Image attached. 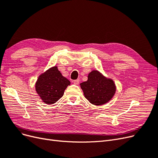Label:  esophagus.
I'll return each mask as SVG.
<instances>
[{"label": "esophagus", "instance_id": "1", "mask_svg": "<svg viewBox=\"0 0 158 158\" xmlns=\"http://www.w3.org/2000/svg\"><path fill=\"white\" fill-rule=\"evenodd\" d=\"M73 82H74V84L75 85H78V84H79V82H80V80H79V79L75 80L73 81Z\"/></svg>", "mask_w": 158, "mask_h": 158}]
</instances>
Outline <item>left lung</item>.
Here are the masks:
<instances>
[{
  "label": "left lung",
  "instance_id": "obj_1",
  "mask_svg": "<svg viewBox=\"0 0 158 158\" xmlns=\"http://www.w3.org/2000/svg\"><path fill=\"white\" fill-rule=\"evenodd\" d=\"M85 98L95 106L106 104L114 96L116 86L113 80L106 77L98 70H92L88 80L80 84Z\"/></svg>",
  "mask_w": 158,
  "mask_h": 158
}]
</instances>
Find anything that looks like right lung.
I'll return each mask as SVG.
<instances>
[{
	"mask_svg": "<svg viewBox=\"0 0 158 158\" xmlns=\"http://www.w3.org/2000/svg\"><path fill=\"white\" fill-rule=\"evenodd\" d=\"M70 84V81L62 75L55 66L39 76L35 83V90L43 102L51 105L63 97L64 90Z\"/></svg>",
	"mask_w": 158,
	"mask_h": 158,
	"instance_id": "right-lung-1",
	"label": "right lung"
}]
</instances>
